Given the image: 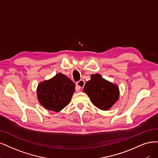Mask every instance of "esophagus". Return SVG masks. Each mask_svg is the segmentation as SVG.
Here are the masks:
<instances>
[{"label": "esophagus", "mask_w": 158, "mask_h": 158, "mask_svg": "<svg viewBox=\"0 0 158 158\" xmlns=\"http://www.w3.org/2000/svg\"><path fill=\"white\" fill-rule=\"evenodd\" d=\"M85 81L83 80H80L78 82L76 83V90H80L81 89L83 88L85 86Z\"/></svg>", "instance_id": "34e87169"}]
</instances>
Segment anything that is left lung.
Listing matches in <instances>:
<instances>
[{
    "label": "left lung",
    "mask_w": 158,
    "mask_h": 158,
    "mask_svg": "<svg viewBox=\"0 0 158 158\" xmlns=\"http://www.w3.org/2000/svg\"><path fill=\"white\" fill-rule=\"evenodd\" d=\"M83 92L96 107L103 110L111 108L120 96L118 85L103 79L99 73L91 75L90 80L85 84Z\"/></svg>",
    "instance_id": "obj_1"
}]
</instances>
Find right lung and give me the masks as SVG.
I'll return each instance as SVG.
<instances>
[{
	"label": "right lung",
	"mask_w": 158,
	"mask_h": 158,
	"mask_svg": "<svg viewBox=\"0 0 158 158\" xmlns=\"http://www.w3.org/2000/svg\"><path fill=\"white\" fill-rule=\"evenodd\" d=\"M75 84L62 73L39 83L37 98L46 109L59 112L69 103L75 92Z\"/></svg>",
	"instance_id": "right-lung-1"
}]
</instances>
